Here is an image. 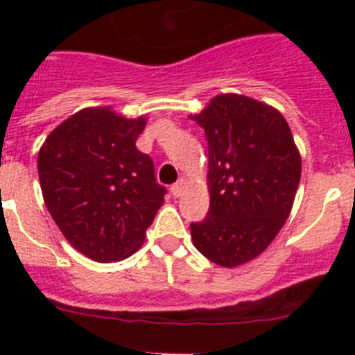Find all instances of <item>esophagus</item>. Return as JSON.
Listing matches in <instances>:
<instances>
[{
	"mask_svg": "<svg viewBox=\"0 0 355 355\" xmlns=\"http://www.w3.org/2000/svg\"><path fill=\"white\" fill-rule=\"evenodd\" d=\"M183 188H184V180H180V181H178V183L172 184V187H171L172 196H174V197H180L181 193H183Z\"/></svg>",
	"mask_w": 355,
	"mask_h": 355,
	"instance_id": "obj_1",
	"label": "esophagus"
}]
</instances>
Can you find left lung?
I'll return each instance as SVG.
<instances>
[{"mask_svg":"<svg viewBox=\"0 0 355 355\" xmlns=\"http://www.w3.org/2000/svg\"><path fill=\"white\" fill-rule=\"evenodd\" d=\"M208 139L209 211L190 224L196 249L234 268L277 236L293 206L302 159L286 119L240 94H220L192 115Z\"/></svg>","mask_w":355,"mask_h":355,"instance_id":"left-lung-1","label":"left lung"}]
</instances>
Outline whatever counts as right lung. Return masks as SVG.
Segmentation results:
<instances>
[{"mask_svg":"<svg viewBox=\"0 0 355 355\" xmlns=\"http://www.w3.org/2000/svg\"><path fill=\"white\" fill-rule=\"evenodd\" d=\"M146 117L110 106L83 108L49 133L39 150L44 202L76 250L99 263L130 258L167 193L155 165L135 146Z\"/></svg>","mask_w":355,"mask_h":355,"instance_id":"right-lung-1","label":"right lung"}]
</instances>
